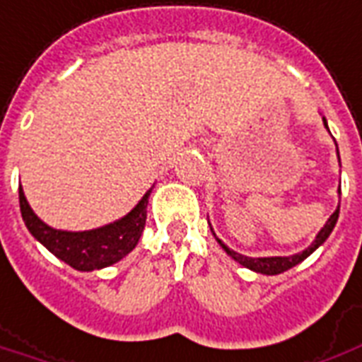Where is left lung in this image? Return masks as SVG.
<instances>
[{
  "label": "left lung",
  "mask_w": 362,
  "mask_h": 362,
  "mask_svg": "<svg viewBox=\"0 0 362 362\" xmlns=\"http://www.w3.org/2000/svg\"><path fill=\"white\" fill-rule=\"evenodd\" d=\"M322 121H324V127L328 129V121H326V117H322ZM329 131V129H328ZM336 150H337V144H336ZM337 160H339V150H337ZM337 194H341V189H337ZM337 218H339V206L336 208V212L332 214L328 218V221L324 223V228L316 233L315 241L308 245L307 249L300 250V252H295V255H289V257H245V255H241V252H237V250L229 249L226 243L221 241V239H218L216 237V233H212L214 237H216V241L220 243V247L226 252H228L229 257L233 258L235 262H239L241 266H245V268H249V270L257 272V274H264V276H278V274H281V272H287L289 268H293V266L300 264L305 258H308L313 252H315L318 247H322L324 243H326V239L329 237V233L334 231V228H336L337 223Z\"/></svg>",
  "instance_id": "left-lung-1"
}]
</instances>
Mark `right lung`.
Returning a JSON list of instances; mask_svg holds the SVG:
<instances>
[{"label":"right lung","mask_w":362,"mask_h":362,"mask_svg":"<svg viewBox=\"0 0 362 362\" xmlns=\"http://www.w3.org/2000/svg\"><path fill=\"white\" fill-rule=\"evenodd\" d=\"M152 189L146 191L136 206L119 220L88 231H65L42 221L28 204L23 187H18V202L26 229L54 257L78 272L102 270L119 262L136 247L146 226V206Z\"/></svg>","instance_id":"1"}]
</instances>
